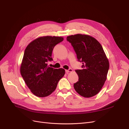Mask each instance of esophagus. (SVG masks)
Segmentation results:
<instances>
[{
    "mask_svg": "<svg viewBox=\"0 0 129 129\" xmlns=\"http://www.w3.org/2000/svg\"><path fill=\"white\" fill-rule=\"evenodd\" d=\"M73 72V69H71V68H69L68 70H66V73L67 74H68L69 72Z\"/></svg>",
    "mask_w": 129,
    "mask_h": 129,
    "instance_id": "esophagus-1",
    "label": "esophagus"
}]
</instances>
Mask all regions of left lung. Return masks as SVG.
<instances>
[{
  "label": "left lung",
  "mask_w": 129,
  "mask_h": 129,
  "mask_svg": "<svg viewBox=\"0 0 129 129\" xmlns=\"http://www.w3.org/2000/svg\"><path fill=\"white\" fill-rule=\"evenodd\" d=\"M76 54L78 60L82 62V69L76 70L79 81L74 89L86 98L98 93L107 80L109 62L102 46L96 39L86 34H77L67 37Z\"/></svg>",
  "instance_id": "8db88e82"
}]
</instances>
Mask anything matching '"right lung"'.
I'll return each mask as SVG.
<instances>
[{
    "instance_id": "add662e5",
    "label": "right lung",
    "mask_w": 129,
    "mask_h": 129,
    "mask_svg": "<svg viewBox=\"0 0 129 129\" xmlns=\"http://www.w3.org/2000/svg\"><path fill=\"white\" fill-rule=\"evenodd\" d=\"M63 40L60 37L45 36L34 40L27 46L20 66V73L26 85L34 95L48 96L55 90L65 74L62 68L49 67L55 45Z\"/></svg>"
}]
</instances>
